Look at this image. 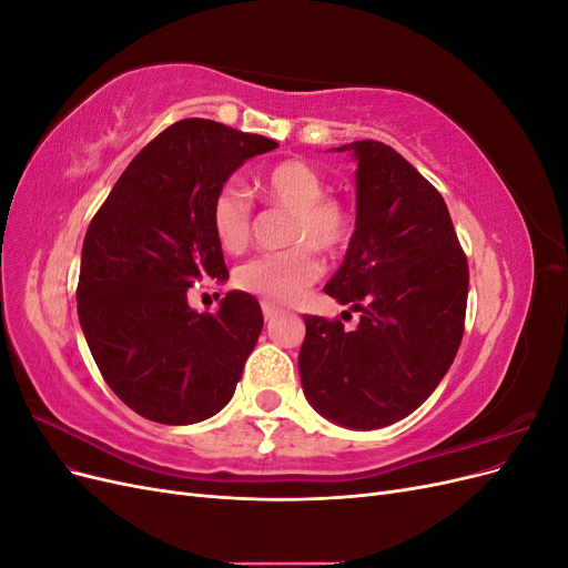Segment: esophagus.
I'll return each mask as SVG.
<instances>
[{"mask_svg": "<svg viewBox=\"0 0 568 568\" xmlns=\"http://www.w3.org/2000/svg\"><path fill=\"white\" fill-rule=\"evenodd\" d=\"M277 305H272L270 301H263V315H265V320L270 322V320H274V317H277Z\"/></svg>", "mask_w": 568, "mask_h": 568, "instance_id": "1", "label": "esophagus"}]
</instances>
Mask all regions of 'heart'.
<instances>
[{
    "mask_svg": "<svg viewBox=\"0 0 568 568\" xmlns=\"http://www.w3.org/2000/svg\"><path fill=\"white\" fill-rule=\"evenodd\" d=\"M267 203L288 211L286 251L257 255L234 274V284L270 303H291L315 284L322 261L315 248L338 253L351 242V215L346 205L324 196L326 182L305 161H282L267 168L261 178ZM211 227L222 251L239 253L251 242L253 205L246 189L236 182L222 184L211 203Z\"/></svg>",
    "mask_w": 568,
    "mask_h": 568,
    "instance_id": "heart-1",
    "label": "heart"
}]
</instances>
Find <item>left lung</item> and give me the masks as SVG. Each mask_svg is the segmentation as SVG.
<instances>
[{
	"mask_svg": "<svg viewBox=\"0 0 568 568\" xmlns=\"http://www.w3.org/2000/svg\"><path fill=\"white\" fill-rule=\"evenodd\" d=\"M357 215L346 261L324 291L359 313L355 329L305 315V398L369 432L412 415L440 384L464 334L469 265L438 189L398 151L351 142Z\"/></svg>",
	"mask_w": 568,
	"mask_h": 568,
	"instance_id": "8db88e82",
	"label": "left lung"
}]
</instances>
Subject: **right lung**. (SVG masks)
Segmentation results:
<instances>
[{
	"label": "right lung",
	"mask_w": 568,
	"mask_h": 568,
	"mask_svg": "<svg viewBox=\"0 0 568 568\" xmlns=\"http://www.w3.org/2000/svg\"><path fill=\"white\" fill-rule=\"evenodd\" d=\"M277 149L261 134L186 118L151 140L113 184L84 234L78 317L111 390L159 424H196L225 407L263 329V311L230 291L196 313L186 291L230 277L211 227L217 189Z\"/></svg>",
	"instance_id": "1"
}]
</instances>
